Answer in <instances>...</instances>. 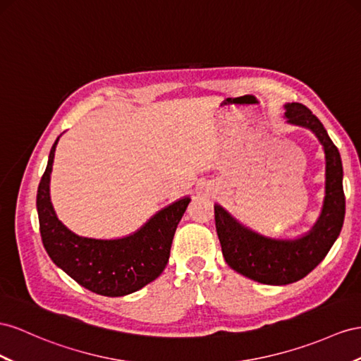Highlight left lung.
<instances>
[{
  "label": "left lung",
  "instance_id": "8db88e82",
  "mask_svg": "<svg viewBox=\"0 0 361 361\" xmlns=\"http://www.w3.org/2000/svg\"><path fill=\"white\" fill-rule=\"evenodd\" d=\"M286 123L307 128L325 152V200L320 216L308 233L294 239L270 238L239 223L215 204L216 233L230 269L265 285H288L303 279L325 259L345 221L343 166L326 129L311 111L298 102L285 104Z\"/></svg>",
  "mask_w": 361,
  "mask_h": 361
}]
</instances>
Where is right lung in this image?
I'll return each mask as SVG.
<instances>
[{
    "mask_svg": "<svg viewBox=\"0 0 361 361\" xmlns=\"http://www.w3.org/2000/svg\"><path fill=\"white\" fill-rule=\"evenodd\" d=\"M59 137L51 146L36 195L44 248L61 270L92 293L120 298L138 291L163 273L169 261L175 230L190 197H183L163 207L128 236L116 239L79 236L63 226L50 200V175Z\"/></svg>",
    "mask_w": 361,
    "mask_h": 361,
    "instance_id": "add662e5",
    "label": "right lung"
}]
</instances>
